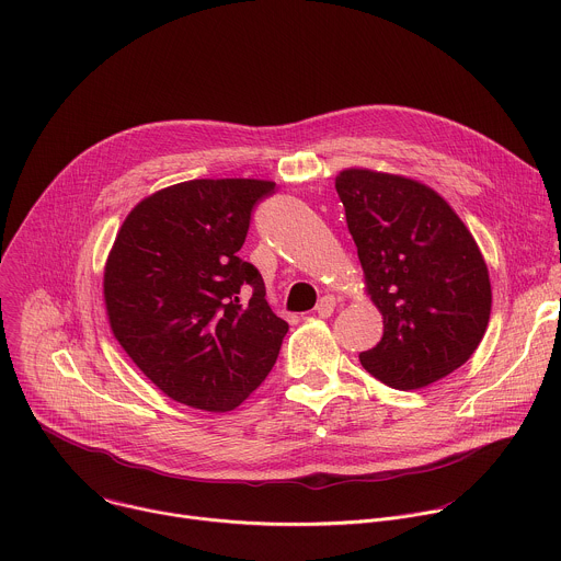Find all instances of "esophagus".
Returning a JSON list of instances; mask_svg holds the SVG:
<instances>
[{"instance_id": "obj_1", "label": "esophagus", "mask_w": 561, "mask_h": 561, "mask_svg": "<svg viewBox=\"0 0 561 561\" xmlns=\"http://www.w3.org/2000/svg\"><path fill=\"white\" fill-rule=\"evenodd\" d=\"M334 308H336V299L328 295V297H323V299L317 304V314H319L321 319H328V317H332Z\"/></svg>"}]
</instances>
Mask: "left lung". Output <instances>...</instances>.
<instances>
[{
	"instance_id": "8db88e82",
	"label": "left lung",
	"mask_w": 561,
	"mask_h": 561,
	"mask_svg": "<svg viewBox=\"0 0 561 561\" xmlns=\"http://www.w3.org/2000/svg\"><path fill=\"white\" fill-rule=\"evenodd\" d=\"M365 293L385 332L360 365L387 387L424 389L477 352L492 312L483 253L433 187L389 172L347 168L336 176Z\"/></svg>"
}]
</instances>
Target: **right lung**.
I'll return each instance as SVG.
<instances>
[{"mask_svg":"<svg viewBox=\"0 0 561 561\" xmlns=\"http://www.w3.org/2000/svg\"><path fill=\"white\" fill-rule=\"evenodd\" d=\"M273 190L262 179L183 181L139 201L115 236L102 282L113 336L185 407L233 411L277 360L288 323L238 257L255 203Z\"/></svg>","mask_w":561,"mask_h":561,"instance_id":"right-lung-1","label":"right lung"}]
</instances>
